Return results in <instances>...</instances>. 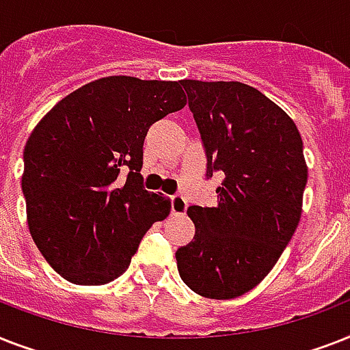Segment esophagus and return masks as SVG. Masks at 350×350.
Segmentation results:
<instances>
[{
	"label": "esophagus",
	"instance_id": "34e87169",
	"mask_svg": "<svg viewBox=\"0 0 350 350\" xmlns=\"http://www.w3.org/2000/svg\"><path fill=\"white\" fill-rule=\"evenodd\" d=\"M187 207H189V203H187V200L183 196H180V194H176V196L170 198V211H172V214H185Z\"/></svg>",
	"mask_w": 350,
	"mask_h": 350
}]
</instances>
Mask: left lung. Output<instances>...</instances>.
<instances>
[{
    "instance_id": "left-lung-1",
    "label": "left lung",
    "mask_w": 350,
    "mask_h": 350,
    "mask_svg": "<svg viewBox=\"0 0 350 350\" xmlns=\"http://www.w3.org/2000/svg\"><path fill=\"white\" fill-rule=\"evenodd\" d=\"M207 156L221 172L216 207L187 208L194 239L176 250L181 280L205 298L254 288L276 265L301 218L307 163L287 112L239 81H180Z\"/></svg>"
}]
</instances>
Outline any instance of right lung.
<instances>
[{
	"mask_svg": "<svg viewBox=\"0 0 350 350\" xmlns=\"http://www.w3.org/2000/svg\"><path fill=\"white\" fill-rule=\"evenodd\" d=\"M180 81L109 76L57 101L25 145L21 191L30 236L67 282L105 285L131 265L170 200L143 189V142L181 111Z\"/></svg>",
	"mask_w": 350,
	"mask_h": 350,
	"instance_id": "right-lung-1",
	"label": "right lung"
}]
</instances>
